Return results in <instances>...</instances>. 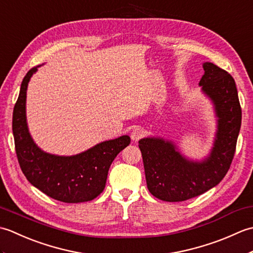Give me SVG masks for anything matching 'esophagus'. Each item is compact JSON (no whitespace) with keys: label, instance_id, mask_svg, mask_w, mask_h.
Returning <instances> with one entry per match:
<instances>
[{"label":"esophagus","instance_id":"obj_1","mask_svg":"<svg viewBox=\"0 0 253 253\" xmlns=\"http://www.w3.org/2000/svg\"><path fill=\"white\" fill-rule=\"evenodd\" d=\"M143 135H144L143 128L137 126V127H135V128H133V129L131 130V133H130L131 140H132V141H138L139 139H140Z\"/></svg>","mask_w":253,"mask_h":253}]
</instances>
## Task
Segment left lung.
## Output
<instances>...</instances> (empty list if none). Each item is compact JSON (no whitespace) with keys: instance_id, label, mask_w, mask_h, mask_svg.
Segmentation results:
<instances>
[{"instance_id":"8db88e82","label":"left lung","mask_w":253,"mask_h":253,"mask_svg":"<svg viewBox=\"0 0 253 253\" xmlns=\"http://www.w3.org/2000/svg\"><path fill=\"white\" fill-rule=\"evenodd\" d=\"M199 85L211 100L216 116V132L211 152L202 161L182 155L171 140L147 137L139 140L149 191L160 200L180 202L200 196L219 184L229 169L241 126L237 88L230 75L203 63Z\"/></svg>"}]
</instances>
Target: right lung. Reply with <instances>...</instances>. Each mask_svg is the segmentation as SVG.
Returning <instances> with one entry per match:
<instances>
[{"label":"right lung","mask_w":253,"mask_h":253,"mask_svg":"<svg viewBox=\"0 0 253 253\" xmlns=\"http://www.w3.org/2000/svg\"><path fill=\"white\" fill-rule=\"evenodd\" d=\"M38 67L31 68L24 77L13 112V135L20 169L32 186L55 200L66 203L93 200L104 190L110 166L130 143V138L125 135L100 142L69 157L41 150L30 136L26 117L27 88Z\"/></svg>","instance_id":"1"}]
</instances>
